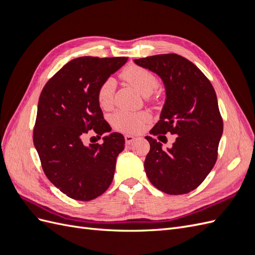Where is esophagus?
I'll use <instances>...</instances> for the list:
<instances>
[{
  "instance_id": "34e87169",
  "label": "esophagus",
  "mask_w": 255,
  "mask_h": 255,
  "mask_svg": "<svg viewBox=\"0 0 255 255\" xmlns=\"http://www.w3.org/2000/svg\"><path fill=\"white\" fill-rule=\"evenodd\" d=\"M125 139H126V142H127L128 144H130V143H132V142L135 140V137L132 136V135H126V136H125Z\"/></svg>"
}]
</instances>
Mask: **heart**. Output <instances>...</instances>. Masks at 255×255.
<instances>
[{"instance_id":"heart-1","label":"heart","mask_w":255,"mask_h":255,"mask_svg":"<svg viewBox=\"0 0 255 255\" xmlns=\"http://www.w3.org/2000/svg\"><path fill=\"white\" fill-rule=\"evenodd\" d=\"M121 79L133 86L142 96H150L158 87L156 75L148 69L136 65L128 66L120 74ZM115 92V81L113 79L105 80L100 85L97 91L99 105L103 110H109L113 105ZM150 119L148 113H130L121 111L113 117L115 128L126 133H137L142 128L144 122Z\"/></svg>"}]
</instances>
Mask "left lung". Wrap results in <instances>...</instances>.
Here are the masks:
<instances>
[{
  "label": "left lung",
  "instance_id": "left-lung-1",
  "mask_svg": "<svg viewBox=\"0 0 255 255\" xmlns=\"http://www.w3.org/2000/svg\"><path fill=\"white\" fill-rule=\"evenodd\" d=\"M134 63L156 73L165 85V104L151 133L177 135L167 150L156 139L145 137L150 143L144 160L146 176L165 194H187L204 181L217 160L223 123L215 89L196 65L177 54Z\"/></svg>",
  "mask_w": 255,
  "mask_h": 255
}]
</instances>
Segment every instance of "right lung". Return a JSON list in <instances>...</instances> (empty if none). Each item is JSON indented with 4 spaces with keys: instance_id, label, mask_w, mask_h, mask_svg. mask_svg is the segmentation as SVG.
Returning <instances> with one entry per match:
<instances>
[{
    "instance_id": "obj_1",
    "label": "right lung",
    "mask_w": 255,
    "mask_h": 255,
    "mask_svg": "<svg viewBox=\"0 0 255 255\" xmlns=\"http://www.w3.org/2000/svg\"><path fill=\"white\" fill-rule=\"evenodd\" d=\"M128 61V57L72 59L53 75L38 101L34 145L43 171L61 192L90 201L110 187L125 137L112 133L103 143H83L88 130L102 136L112 130L97 99L100 85ZM101 138V137H100Z\"/></svg>"
}]
</instances>
